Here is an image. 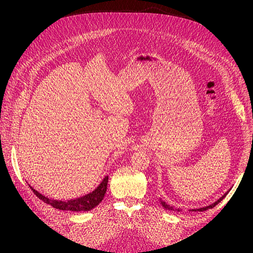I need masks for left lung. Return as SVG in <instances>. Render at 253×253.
I'll use <instances>...</instances> for the list:
<instances>
[{"label":"left lung","instance_id":"8db88e82","mask_svg":"<svg viewBox=\"0 0 253 253\" xmlns=\"http://www.w3.org/2000/svg\"><path fill=\"white\" fill-rule=\"evenodd\" d=\"M228 194V192L227 193H225L223 196H221L220 198H218V200L215 202V203H213V204H211V205H209V206H207V207H203V208H198V209H192V210H191V211H206V210H208V209H211V208H213V207H215L218 203H220L221 201H223L224 200V198H225V196ZM160 203H162V205H163V207H164V208H166L167 210H173V211H180L179 209H174V208H172V207H170L169 205H168V204H166V202H164V201H162V200H160Z\"/></svg>","mask_w":253,"mask_h":253}]
</instances>
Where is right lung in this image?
I'll return each instance as SVG.
<instances>
[{"label":"right lung","instance_id":"1","mask_svg":"<svg viewBox=\"0 0 253 253\" xmlns=\"http://www.w3.org/2000/svg\"><path fill=\"white\" fill-rule=\"evenodd\" d=\"M108 181H109V176H105L100 185H99L93 192H90L82 197L76 198V200H71L67 202L50 200V198L38 192V191L35 190L33 187H30L29 185L28 186L33 190V192L36 194L37 197H39L40 200L43 201L45 204L52 206L53 208L59 209V210H65V211L80 212V211H89L91 209H94L95 207H97L102 202L103 197L106 193V188H108Z\"/></svg>","mask_w":253,"mask_h":253}]
</instances>
